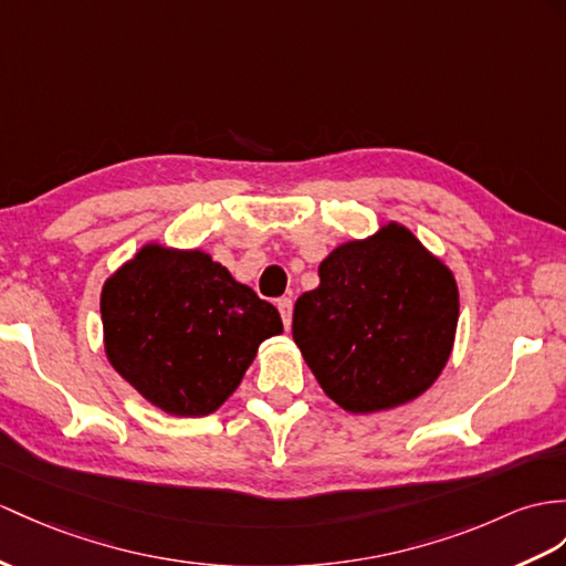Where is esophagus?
Returning a JSON list of instances; mask_svg holds the SVG:
<instances>
[{"mask_svg":"<svg viewBox=\"0 0 566 566\" xmlns=\"http://www.w3.org/2000/svg\"><path fill=\"white\" fill-rule=\"evenodd\" d=\"M275 307H279V312H281V319L285 324V328H291V322H293V300L291 297H281L279 302H275Z\"/></svg>","mask_w":566,"mask_h":566,"instance_id":"34e87169","label":"esophagus"}]
</instances>
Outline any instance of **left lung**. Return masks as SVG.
Instances as JSON below:
<instances>
[{
    "label": "left lung",
    "mask_w": 566,
    "mask_h": 566,
    "mask_svg": "<svg viewBox=\"0 0 566 566\" xmlns=\"http://www.w3.org/2000/svg\"><path fill=\"white\" fill-rule=\"evenodd\" d=\"M459 324L453 273L398 223L346 242L302 293L293 338L331 401L350 412L403 406L444 369Z\"/></svg>",
    "instance_id": "obj_1"
}]
</instances>
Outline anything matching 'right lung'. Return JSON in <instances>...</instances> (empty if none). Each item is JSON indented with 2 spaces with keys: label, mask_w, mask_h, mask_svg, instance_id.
I'll return each mask as SVG.
<instances>
[{
  "label": "right lung",
  "mask_w": 566,
  "mask_h": 566,
  "mask_svg": "<svg viewBox=\"0 0 566 566\" xmlns=\"http://www.w3.org/2000/svg\"><path fill=\"white\" fill-rule=\"evenodd\" d=\"M107 360L146 401L201 418L226 403L281 314L199 250L146 244L103 285Z\"/></svg>",
  "instance_id": "1"
}]
</instances>
